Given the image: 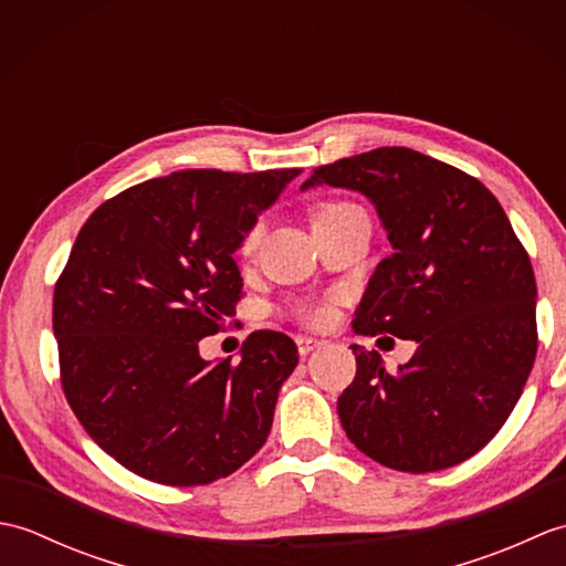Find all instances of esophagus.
<instances>
[{
  "mask_svg": "<svg viewBox=\"0 0 566 566\" xmlns=\"http://www.w3.org/2000/svg\"><path fill=\"white\" fill-rule=\"evenodd\" d=\"M326 343L323 340H318V338H308V335H298L296 338V347H298V355L302 357H306L308 353H314V350H318V347H323Z\"/></svg>",
  "mask_w": 566,
  "mask_h": 566,
  "instance_id": "esophagus-1",
  "label": "esophagus"
}]
</instances>
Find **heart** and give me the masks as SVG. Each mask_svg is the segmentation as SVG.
<instances>
[{"mask_svg":"<svg viewBox=\"0 0 566 566\" xmlns=\"http://www.w3.org/2000/svg\"><path fill=\"white\" fill-rule=\"evenodd\" d=\"M345 209H353V203H340V201H335V203H323V207L316 211V219L314 221H321V219H328V216H335V213H340V211H345ZM260 235H262V223H255L248 231V235L243 238V252H252L258 248V243H260ZM308 318L311 321H316V323H323L328 318V308L326 306H321V308H314L308 314Z\"/></svg>","mask_w":566,"mask_h":566,"instance_id":"1","label":"heart"}]
</instances>
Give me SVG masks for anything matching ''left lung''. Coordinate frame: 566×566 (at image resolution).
I'll list each match as a JSON object with an SVG mask.
<instances>
[{
  "mask_svg": "<svg viewBox=\"0 0 566 566\" xmlns=\"http://www.w3.org/2000/svg\"><path fill=\"white\" fill-rule=\"evenodd\" d=\"M321 185L367 197L394 248L369 276L355 333L418 343L394 375L353 345L357 371L338 399L347 438L399 472L464 462L506 423L535 363L531 258L479 179L418 150L343 158L302 189Z\"/></svg>",
  "mask_w": 566,
  "mask_h": 566,
  "instance_id": "1",
  "label": "left lung"
}]
</instances>
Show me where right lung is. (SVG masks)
Returning a JSON list of instances; mask_svg holds the SVG:
<instances>
[{
    "label": "right lung",
    "instance_id": "right-lung-1",
    "mask_svg": "<svg viewBox=\"0 0 566 566\" xmlns=\"http://www.w3.org/2000/svg\"><path fill=\"white\" fill-rule=\"evenodd\" d=\"M302 170H185L104 201L55 284L53 333L67 403L99 448L167 486L233 474L270 436L298 353L258 331L238 363L199 340L235 314V250Z\"/></svg>",
    "mask_w": 566,
    "mask_h": 566
}]
</instances>
